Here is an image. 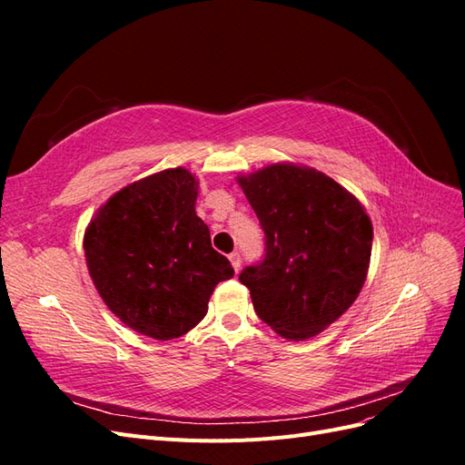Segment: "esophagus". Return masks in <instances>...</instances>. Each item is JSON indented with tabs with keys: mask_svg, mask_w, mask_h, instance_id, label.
Returning a JSON list of instances; mask_svg holds the SVG:
<instances>
[{
	"mask_svg": "<svg viewBox=\"0 0 465 465\" xmlns=\"http://www.w3.org/2000/svg\"><path fill=\"white\" fill-rule=\"evenodd\" d=\"M229 260H231V263H232V267H234V272L238 273V270H241V265H242V260H241V254H238V252H232V254H229Z\"/></svg>",
	"mask_w": 465,
	"mask_h": 465,
	"instance_id": "obj_1",
	"label": "esophagus"
}]
</instances>
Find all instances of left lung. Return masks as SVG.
<instances>
[{
    "label": "left lung",
    "mask_w": 465,
    "mask_h": 465,
    "mask_svg": "<svg viewBox=\"0 0 465 465\" xmlns=\"http://www.w3.org/2000/svg\"><path fill=\"white\" fill-rule=\"evenodd\" d=\"M265 234V254L238 275L256 314L287 340L326 330L355 302L372 223L353 193L314 168L277 163L238 176Z\"/></svg>",
    "instance_id": "1"
}]
</instances>
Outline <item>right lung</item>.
Returning <instances> with one entry per match:
<instances>
[{"label":"right lung","instance_id":"add662e5","mask_svg":"<svg viewBox=\"0 0 465 465\" xmlns=\"http://www.w3.org/2000/svg\"><path fill=\"white\" fill-rule=\"evenodd\" d=\"M198 180L168 168L122 188L96 211L85 231L93 283L125 326L174 340L198 326L231 262L211 246L195 215Z\"/></svg>","mask_w":465,"mask_h":465}]
</instances>
